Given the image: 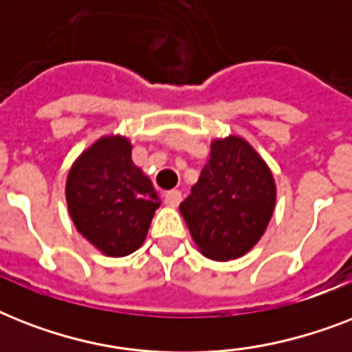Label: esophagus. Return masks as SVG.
<instances>
[{
  "label": "esophagus",
  "instance_id": "1",
  "mask_svg": "<svg viewBox=\"0 0 352 352\" xmlns=\"http://www.w3.org/2000/svg\"><path fill=\"white\" fill-rule=\"evenodd\" d=\"M182 201V193L179 190H170L164 193V203L168 206H179Z\"/></svg>",
  "mask_w": 352,
  "mask_h": 352
}]
</instances>
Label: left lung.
<instances>
[{"label": "left lung", "mask_w": 352, "mask_h": 352, "mask_svg": "<svg viewBox=\"0 0 352 352\" xmlns=\"http://www.w3.org/2000/svg\"><path fill=\"white\" fill-rule=\"evenodd\" d=\"M276 204L265 160L239 137L212 142L210 160L181 203L195 245L215 261L245 256L261 239Z\"/></svg>", "instance_id": "1"}]
</instances>
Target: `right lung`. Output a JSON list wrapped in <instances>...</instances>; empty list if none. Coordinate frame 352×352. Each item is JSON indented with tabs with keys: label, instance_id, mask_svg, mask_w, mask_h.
Here are the masks:
<instances>
[{
	"label": "right lung",
	"instance_id": "right-lung-1",
	"mask_svg": "<svg viewBox=\"0 0 352 352\" xmlns=\"http://www.w3.org/2000/svg\"><path fill=\"white\" fill-rule=\"evenodd\" d=\"M65 197L78 232L106 256L122 257L142 245L160 199L133 164L131 144L104 137L85 149L67 175Z\"/></svg>",
	"mask_w": 352,
	"mask_h": 352
}]
</instances>
